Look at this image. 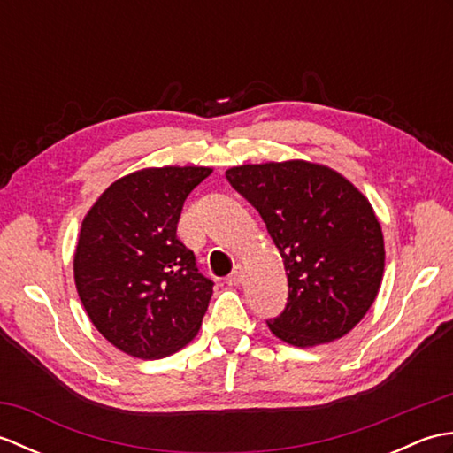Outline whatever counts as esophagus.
<instances>
[{
    "instance_id": "34e87169",
    "label": "esophagus",
    "mask_w": 453,
    "mask_h": 453,
    "mask_svg": "<svg viewBox=\"0 0 453 453\" xmlns=\"http://www.w3.org/2000/svg\"><path fill=\"white\" fill-rule=\"evenodd\" d=\"M242 280H243V268L237 265V266L234 268V271L226 276V284H229V286H239V284H242Z\"/></svg>"
}]
</instances>
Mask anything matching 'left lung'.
<instances>
[{
  "instance_id": "1",
  "label": "left lung",
  "mask_w": 453,
  "mask_h": 453,
  "mask_svg": "<svg viewBox=\"0 0 453 453\" xmlns=\"http://www.w3.org/2000/svg\"><path fill=\"white\" fill-rule=\"evenodd\" d=\"M266 224L288 276L271 331L294 346L341 339L378 296L386 249L370 202L339 173L307 161L226 171Z\"/></svg>"
}]
</instances>
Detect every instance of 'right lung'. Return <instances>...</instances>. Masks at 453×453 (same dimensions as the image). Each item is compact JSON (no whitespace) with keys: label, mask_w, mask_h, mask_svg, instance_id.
I'll return each mask as SVG.
<instances>
[{"label":"right lung","mask_w":453,"mask_h":453,"mask_svg":"<svg viewBox=\"0 0 453 453\" xmlns=\"http://www.w3.org/2000/svg\"><path fill=\"white\" fill-rule=\"evenodd\" d=\"M208 167H151L119 179L85 216L73 278L91 323L136 358H163L198 333L214 282L177 237Z\"/></svg>","instance_id":"1"}]
</instances>
